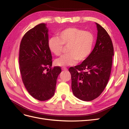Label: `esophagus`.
<instances>
[{"label": "esophagus", "instance_id": "1", "mask_svg": "<svg viewBox=\"0 0 129 129\" xmlns=\"http://www.w3.org/2000/svg\"><path fill=\"white\" fill-rule=\"evenodd\" d=\"M61 69H62V70L65 71H68V70L67 68H65V67L62 68H61Z\"/></svg>", "mask_w": 129, "mask_h": 129}]
</instances>
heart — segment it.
Returning <instances> with one entry per match:
<instances>
[{
    "label": "heart",
    "mask_w": 129,
    "mask_h": 129,
    "mask_svg": "<svg viewBox=\"0 0 129 129\" xmlns=\"http://www.w3.org/2000/svg\"><path fill=\"white\" fill-rule=\"evenodd\" d=\"M95 42L92 33L75 27L66 28L58 34V37L49 39L48 48L56 56H60L64 45L67 47L68 54L55 60L59 66L74 65L77 62L85 61L90 55Z\"/></svg>",
    "instance_id": "heart-1"
}]
</instances>
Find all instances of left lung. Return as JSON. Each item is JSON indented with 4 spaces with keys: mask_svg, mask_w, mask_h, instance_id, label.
I'll use <instances>...</instances> for the list:
<instances>
[{
    "mask_svg": "<svg viewBox=\"0 0 129 129\" xmlns=\"http://www.w3.org/2000/svg\"><path fill=\"white\" fill-rule=\"evenodd\" d=\"M98 36L89 56L82 63L69 68L74 96L85 101L93 100L101 94L109 81L114 47L108 33L96 23Z\"/></svg>",
    "mask_w": 129,
    "mask_h": 129,
    "instance_id": "8db88e82",
    "label": "left lung"
}]
</instances>
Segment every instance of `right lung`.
Here are the masks:
<instances>
[{
    "mask_svg": "<svg viewBox=\"0 0 129 129\" xmlns=\"http://www.w3.org/2000/svg\"><path fill=\"white\" fill-rule=\"evenodd\" d=\"M48 33L46 24L40 23L23 35L20 45L19 69L22 82L30 95L41 101L53 96L61 71L59 66L51 68Z\"/></svg>",
    "mask_w": 129,
    "mask_h": 129,
    "instance_id": "1",
    "label": "right lung"
}]
</instances>
